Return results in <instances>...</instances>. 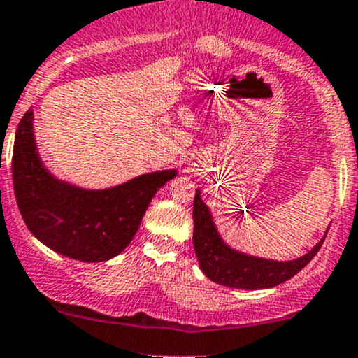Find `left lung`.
<instances>
[{"mask_svg": "<svg viewBox=\"0 0 358 358\" xmlns=\"http://www.w3.org/2000/svg\"><path fill=\"white\" fill-rule=\"evenodd\" d=\"M326 235L306 255L293 261H273L243 254L227 245L213 221V214L202 202L201 189L194 197V250L202 273L210 281L229 288L261 289L285 283L314 259Z\"/></svg>", "mask_w": 358, "mask_h": 358, "instance_id": "obj_1", "label": "left lung"}]
</instances>
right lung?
Here are the masks:
<instances>
[{
	"instance_id": "add662e5",
	"label": "right lung",
	"mask_w": 358,
	"mask_h": 358,
	"mask_svg": "<svg viewBox=\"0 0 358 358\" xmlns=\"http://www.w3.org/2000/svg\"><path fill=\"white\" fill-rule=\"evenodd\" d=\"M29 110L15 134L11 175L27 228L51 250L82 262H103L125 250L156 192L176 169L145 173L122 185L87 190L48 171L34 138Z\"/></svg>"
}]
</instances>
